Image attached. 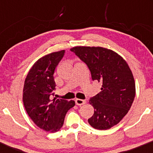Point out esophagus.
Listing matches in <instances>:
<instances>
[{"mask_svg":"<svg viewBox=\"0 0 153 153\" xmlns=\"http://www.w3.org/2000/svg\"><path fill=\"white\" fill-rule=\"evenodd\" d=\"M75 103L78 106H81V105H83L84 103H85V101L82 99H75Z\"/></svg>","mask_w":153,"mask_h":153,"instance_id":"esophagus-1","label":"esophagus"}]
</instances>
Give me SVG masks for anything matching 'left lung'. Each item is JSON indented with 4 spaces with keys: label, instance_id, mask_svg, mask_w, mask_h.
<instances>
[{
    "label": "left lung",
    "instance_id": "8db88e82",
    "mask_svg": "<svg viewBox=\"0 0 153 153\" xmlns=\"http://www.w3.org/2000/svg\"><path fill=\"white\" fill-rule=\"evenodd\" d=\"M71 51L87 65L92 80L102 83L101 92L89 100L94 114L88 123L100 130L117 125L135 96L134 77L127 62L114 51L100 47H75Z\"/></svg>",
    "mask_w": 153,
    "mask_h": 153
}]
</instances>
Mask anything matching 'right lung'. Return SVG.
<instances>
[{"instance_id": "obj_1", "label": "right lung", "mask_w": 153, "mask_h": 153, "mask_svg": "<svg viewBox=\"0 0 153 153\" xmlns=\"http://www.w3.org/2000/svg\"><path fill=\"white\" fill-rule=\"evenodd\" d=\"M65 52H52L38 59L28 73L23 90V102L28 115L40 129L50 132L61 129L67 112L75 105L74 101L51 96L56 86L54 71Z\"/></svg>"}]
</instances>
